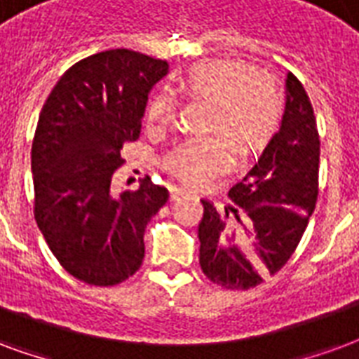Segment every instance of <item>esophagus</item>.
Returning a JSON list of instances; mask_svg holds the SVG:
<instances>
[{"instance_id":"obj_1","label":"esophagus","mask_w":359,"mask_h":359,"mask_svg":"<svg viewBox=\"0 0 359 359\" xmlns=\"http://www.w3.org/2000/svg\"><path fill=\"white\" fill-rule=\"evenodd\" d=\"M185 195H187V193H185V191L183 189H172V195H170V197H172V201H180V198L182 197H185Z\"/></svg>"}]
</instances>
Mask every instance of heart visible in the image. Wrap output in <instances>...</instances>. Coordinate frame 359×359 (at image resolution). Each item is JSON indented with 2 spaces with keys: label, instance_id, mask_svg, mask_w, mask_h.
<instances>
[{
  "label": "heart",
  "instance_id": "b5f03b06",
  "mask_svg": "<svg viewBox=\"0 0 359 359\" xmlns=\"http://www.w3.org/2000/svg\"><path fill=\"white\" fill-rule=\"evenodd\" d=\"M183 101L208 107L205 132L212 137L180 143L166 154L164 168L187 185H198L231 164L229 149L248 156L262 149L281 120V91L273 76L247 69L237 61H206L191 67L177 80ZM176 107L166 91H156L145 107V122L164 128L174 120Z\"/></svg>",
  "mask_w": 359,
  "mask_h": 359
}]
</instances>
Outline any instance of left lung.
<instances>
[{"mask_svg": "<svg viewBox=\"0 0 359 359\" xmlns=\"http://www.w3.org/2000/svg\"><path fill=\"white\" fill-rule=\"evenodd\" d=\"M279 132L252 170L229 189L233 205L203 201L198 264L212 283L247 290L283 268L302 239L318 201L319 133L310 97L287 74Z\"/></svg>", "mask_w": 359, "mask_h": 359, "instance_id": "8db88e82", "label": "left lung"}]
</instances>
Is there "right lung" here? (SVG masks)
<instances>
[{"label":"right lung","mask_w":359,"mask_h":359,"mask_svg":"<svg viewBox=\"0 0 359 359\" xmlns=\"http://www.w3.org/2000/svg\"><path fill=\"white\" fill-rule=\"evenodd\" d=\"M168 62L109 49L72 65L55 83L32 141L34 218L70 276L112 287L143 264V233L170 193L151 177L112 195L122 147L140 137L147 95Z\"/></svg>","instance_id":"obj_1"}]
</instances>
